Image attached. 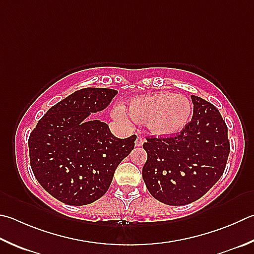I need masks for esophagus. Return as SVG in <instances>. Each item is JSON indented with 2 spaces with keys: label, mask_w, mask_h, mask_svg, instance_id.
I'll return each instance as SVG.
<instances>
[{
  "label": "esophagus",
  "mask_w": 254,
  "mask_h": 254,
  "mask_svg": "<svg viewBox=\"0 0 254 254\" xmlns=\"http://www.w3.org/2000/svg\"><path fill=\"white\" fill-rule=\"evenodd\" d=\"M143 143H144V139H143L142 136H140V135H137V137H136V140H135V146H141Z\"/></svg>",
  "instance_id": "obj_1"
}]
</instances>
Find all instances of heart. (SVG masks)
I'll return each instance as SVG.
<instances>
[{"mask_svg": "<svg viewBox=\"0 0 254 254\" xmlns=\"http://www.w3.org/2000/svg\"><path fill=\"white\" fill-rule=\"evenodd\" d=\"M130 117L137 122H145L150 132L158 136H170L181 132L190 121L192 107L186 96L169 92L136 96L130 101ZM119 118H124L121 108Z\"/></svg>", "mask_w": 254, "mask_h": 254, "instance_id": "b5f03b06", "label": "heart"}]
</instances>
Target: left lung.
<instances>
[{
  "mask_svg": "<svg viewBox=\"0 0 254 254\" xmlns=\"http://www.w3.org/2000/svg\"><path fill=\"white\" fill-rule=\"evenodd\" d=\"M192 120L178 134L146 136L142 177L151 195L168 205L199 200L224 172L230 153L228 127L213 104L191 95Z\"/></svg>",
  "mask_w": 254,
  "mask_h": 254,
  "instance_id": "8db88e82",
  "label": "left lung"
}]
</instances>
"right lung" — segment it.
I'll use <instances>...</instances> for the list:
<instances>
[{
	"label": "right lung",
	"instance_id": "obj_1",
	"mask_svg": "<svg viewBox=\"0 0 254 254\" xmlns=\"http://www.w3.org/2000/svg\"><path fill=\"white\" fill-rule=\"evenodd\" d=\"M118 91L86 87L53 105L29 137L36 180L55 199L84 205L105 194L115 169L134 149L136 136L118 139L90 114L108 107Z\"/></svg>",
	"mask_w": 254,
	"mask_h": 254
}]
</instances>
